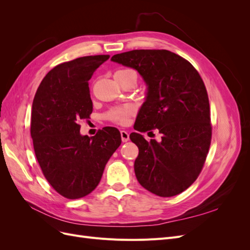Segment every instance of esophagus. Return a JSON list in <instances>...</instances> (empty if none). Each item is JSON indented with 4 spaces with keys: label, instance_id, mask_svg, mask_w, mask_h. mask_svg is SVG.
<instances>
[{
    "label": "esophagus",
    "instance_id": "obj_1",
    "mask_svg": "<svg viewBox=\"0 0 250 250\" xmlns=\"http://www.w3.org/2000/svg\"><path fill=\"white\" fill-rule=\"evenodd\" d=\"M121 139H122L123 143H126L128 140H129V133L125 130L121 131Z\"/></svg>",
    "mask_w": 250,
    "mask_h": 250
}]
</instances>
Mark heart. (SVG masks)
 <instances>
[{"instance_id":"1","label":"heart","mask_w":250,"mask_h":250,"mask_svg":"<svg viewBox=\"0 0 250 250\" xmlns=\"http://www.w3.org/2000/svg\"><path fill=\"white\" fill-rule=\"evenodd\" d=\"M130 74H135L133 70L131 69H122V70H118L115 73L116 77H124L127 76V75ZM135 111H137V107L132 104H126L122 105V106H117L111 108L107 113H106V118L109 120L110 122L118 124V125H126L128 122H129V118L134 115Z\"/></svg>"}]
</instances>
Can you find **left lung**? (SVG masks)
Masks as SVG:
<instances>
[{
    "instance_id": "8db88e82",
    "label": "left lung",
    "mask_w": 250,
    "mask_h": 250,
    "mask_svg": "<svg viewBox=\"0 0 250 250\" xmlns=\"http://www.w3.org/2000/svg\"><path fill=\"white\" fill-rule=\"evenodd\" d=\"M137 70L148 85L134 129H158L162 141L132 132L139 148L134 172L143 188L161 197L180 194L197 179L211 141L208 96L197 70L168 50H132L111 57Z\"/></svg>"
}]
</instances>
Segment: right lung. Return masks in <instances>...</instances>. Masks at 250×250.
<instances>
[{
  "instance_id": "obj_1",
  "label": "right lung",
  "mask_w": 250,
  "mask_h": 250,
  "mask_svg": "<svg viewBox=\"0 0 250 250\" xmlns=\"http://www.w3.org/2000/svg\"><path fill=\"white\" fill-rule=\"evenodd\" d=\"M109 55L83 56L56 65L36 90L31 113V138L43 176L67 199L92 193L105 165L121 145L115 127L89 138L80 134V120L93 112L88 80Z\"/></svg>"
}]
</instances>
